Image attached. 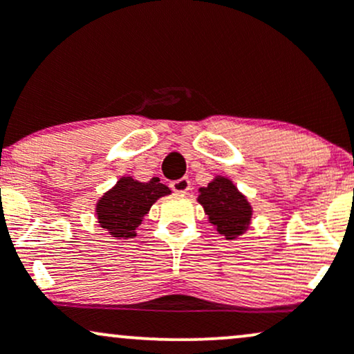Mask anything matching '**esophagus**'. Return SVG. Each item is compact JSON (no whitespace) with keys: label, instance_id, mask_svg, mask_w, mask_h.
<instances>
[{"label":"esophagus","instance_id":"esophagus-1","mask_svg":"<svg viewBox=\"0 0 354 354\" xmlns=\"http://www.w3.org/2000/svg\"><path fill=\"white\" fill-rule=\"evenodd\" d=\"M171 189L174 191V193H186L191 188V181L188 180V178H180V180H174L171 181Z\"/></svg>","mask_w":354,"mask_h":354}]
</instances>
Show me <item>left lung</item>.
Instances as JSON below:
<instances>
[{
  "label": "left lung",
  "mask_w": 354,
  "mask_h": 354,
  "mask_svg": "<svg viewBox=\"0 0 354 354\" xmlns=\"http://www.w3.org/2000/svg\"><path fill=\"white\" fill-rule=\"evenodd\" d=\"M198 201L208 214L211 225L226 239H234L246 231L251 219V206L228 178H214L206 188H200Z\"/></svg>",
  "instance_id": "left-lung-1"
}]
</instances>
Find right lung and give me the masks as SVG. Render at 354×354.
<instances>
[{"label": "right lung", "mask_w": 354, "mask_h": 354, "mask_svg": "<svg viewBox=\"0 0 354 354\" xmlns=\"http://www.w3.org/2000/svg\"><path fill=\"white\" fill-rule=\"evenodd\" d=\"M169 193L171 191L168 186L160 183L158 178L141 183L123 176L96 205L101 228L109 231L118 239L136 236V228L153 203Z\"/></svg>", "instance_id": "1"}]
</instances>
